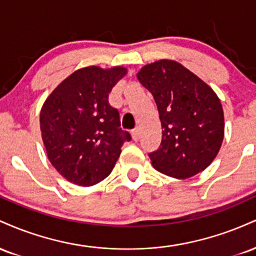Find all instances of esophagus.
Returning <instances> with one entry per match:
<instances>
[{
	"instance_id": "1",
	"label": "esophagus",
	"mask_w": 256,
	"mask_h": 256,
	"mask_svg": "<svg viewBox=\"0 0 256 256\" xmlns=\"http://www.w3.org/2000/svg\"><path fill=\"white\" fill-rule=\"evenodd\" d=\"M131 134H132V138H134V142H137V140H140V130H138V128H136V130L132 131Z\"/></svg>"
}]
</instances>
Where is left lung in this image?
Returning a JSON list of instances; mask_svg holds the SVG:
<instances>
[{"label":"left lung","mask_w":256,"mask_h":256,"mask_svg":"<svg viewBox=\"0 0 256 256\" xmlns=\"http://www.w3.org/2000/svg\"><path fill=\"white\" fill-rule=\"evenodd\" d=\"M137 79L154 96L162 128L160 146L149 154L152 167L177 179L204 171L224 140V110L218 95L168 58L143 66Z\"/></svg>","instance_id":"left-lung-1"}]
</instances>
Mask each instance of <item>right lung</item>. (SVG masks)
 <instances>
[{
    "label": "right lung",
    "mask_w": 256,
    "mask_h": 256,
    "mask_svg": "<svg viewBox=\"0 0 256 256\" xmlns=\"http://www.w3.org/2000/svg\"><path fill=\"white\" fill-rule=\"evenodd\" d=\"M128 70L122 66L77 70L52 91L42 106L40 125L52 165L67 180L91 186L116 166L128 132L119 112L108 104L110 90Z\"/></svg>",
    "instance_id": "obj_1"
}]
</instances>
